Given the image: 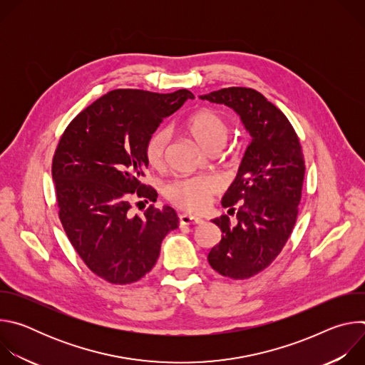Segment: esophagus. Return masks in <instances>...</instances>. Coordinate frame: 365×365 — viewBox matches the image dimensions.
<instances>
[{
	"label": "esophagus",
	"instance_id": "obj_1",
	"mask_svg": "<svg viewBox=\"0 0 365 365\" xmlns=\"http://www.w3.org/2000/svg\"><path fill=\"white\" fill-rule=\"evenodd\" d=\"M179 222L182 225H197V224H202V220L187 215V214H182V215H179Z\"/></svg>",
	"mask_w": 365,
	"mask_h": 365
}]
</instances>
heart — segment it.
<instances>
[{
    "label": "heart",
    "mask_w": 365,
    "mask_h": 365,
    "mask_svg": "<svg viewBox=\"0 0 365 365\" xmlns=\"http://www.w3.org/2000/svg\"><path fill=\"white\" fill-rule=\"evenodd\" d=\"M186 131L205 150H221L227 143L230 130L225 120L214 110L203 108L193 113L185 123ZM169 133L166 128L154 130L145 141V159L151 168H160L165 162ZM220 190V183L211 176L179 178L165 187L166 199L180 210L202 212Z\"/></svg>",
    "instance_id": "b5f03b06"
}]
</instances>
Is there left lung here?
Returning <instances> with one entry per match:
<instances>
[{
  "label": "left lung",
  "instance_id": "obj_1",
  "mask_svg": "<svg viewBox=\"0 0 365 365\" xmlns=\"http://www.w3.org/2000/svg\"><path fill=\"white\" fill-rule=\"evenodd\" d=\"M200 99L237 111L252 138L222 197L237 222L228 215L214 220L222 238L207 254L221 276L250 279L274 262L294 228L304 179L302 145L287 117L255 89L231 86Z\"/></svg>",
  "mask_w": 365,
  "mask_h": 365
}]
</instances>
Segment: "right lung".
<instances>
[{
	"mask_svg": "<svg viewBox=\"0 0 365 365\" xmlns=\"http://www.w3.org/2000/svg\"><path fill=\"white\" fill-rule=\"evenodd\" d=\"M186 99H193L187 89L111 91L69 123L56 147L51 176L62 227L86 267L113 284L144 277L163 238L179 225L170 206L150 205L143 217H133L130 202H155V190L141 183L145 141Z\"/></svg>",
	"mask_w": 365,
	"mask_h": 365,
	"instance_id": "1",
	"label": "right lung"
}]
</instances>
